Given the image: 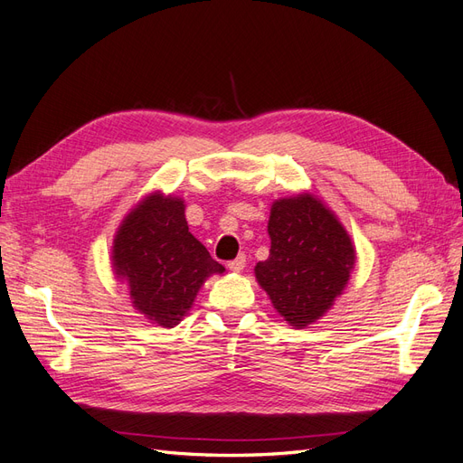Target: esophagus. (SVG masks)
<instances>
[{
	"label": "esophagus",
	"mask_w": 463,
	"mask_h": 463,
	"mask_svg": "<svg viewBox=\"0 0 463 463\" xmlns=\"http://www.w3.org/2000/svg\"><path fill=\"white\" fill-rule=\"evenodd\" d=\"M245 262H247V257L241 253L240 257H235L233 260H230V262H228V269H230L232 272H241V270H243V266H245Z\"/></svg>",
	"instance_id": "esophagus-1"
}]
</instances>
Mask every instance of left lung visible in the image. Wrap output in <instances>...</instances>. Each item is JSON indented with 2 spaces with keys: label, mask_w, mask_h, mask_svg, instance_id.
Segmentation results:
<instances>
[{
  "label": "left lung",
  "mask_w": 463,
  "mask_h": 463,
  "mask_svg": "<svg viewBox=\"0 0 463 463\" xmlns=\"http://www.w3.org/2000/svg\"><path fill=\"white\" fill-rule=\"evenodd\" d=\"M270 255L255 274L274 309L305 328L325 315L354 269L355 250L342 223L313 194L276 201L269 220Z\"/></svg>",
  "instance_id": "obj_1"
}]
</instances>
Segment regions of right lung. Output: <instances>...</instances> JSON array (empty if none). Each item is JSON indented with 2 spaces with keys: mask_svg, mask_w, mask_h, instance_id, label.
<instances>
[{
  "mask_svg": "<svg viewBox=\"0 0 463 463\" xmlns=\"http://www.w3.org/2000/svg\"><path fill=\"white\" fill-rule=\"evenodd\" d=\"M111 260L133 305L164 328L179 325L210 274L223 272L189 232L184 201L160 193L148 194L123 220Z\"/></svg>",
  "mask_w": 463,
  "mask_h": 463,
  "instance_id": "right-lung-1",
  "label": "right lung"
}]
</instances>
